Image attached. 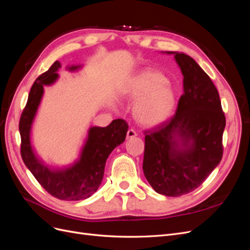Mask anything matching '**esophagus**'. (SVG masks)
I'll use <instances>...</instances> for the list:
<instances>
[{
	"label": "esophagus",
	"mask_w": 250,
	"mask_h": 250,
	"mask_svg": "<svg viewBox=\"0 0 250 250\" xmlns=\"http://www.w3.org/2000/svg\"><path fill=\"white\" fill-rule=\"evenodd\" d=\"M137 137V132H135L133 129H128L127 131V139H131Z\"/></svg>",
	"instance_id": "34e87169"
}]
</instances>
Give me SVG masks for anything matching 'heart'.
<instances>
[{
	"label": "heart",
	"mask_w": 250,
	"mask_h": 250,
	"mask_svg": "<svg viewBox=\"0 0 250 250\" xmlns=\"http://www.w3.org/2000/svg\"><path fill=\"white\" fill-rule=\"evenodd\" d=\"M127 100H137L133 117L141 125L154 126L167 120L176 105V92L165 75L158 72H143L121 89Z\"/></svg>",
	"instance_id": "obj_1"
}]
</instances>
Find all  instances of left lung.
Instances as JSON below:
<instances>
[{
  "instance_id": "obj_1",
  "label": "left lung",
  "mask_w": 250,
  "mask_h": 250,
  "mask_svg": "<svg viewBox=\"0 0 250 250\" xmlns=\"http://www.w3.org/2000/svg\"><path fill=\"white\" fill-rule=\"evenodd\" d=\"M173 54L184 76V94L171 119L145 131L143 171L158 194L178 197L197 188L221 162L225 116L218 90L199 64Z\"/></svg>"
}]
</instances>
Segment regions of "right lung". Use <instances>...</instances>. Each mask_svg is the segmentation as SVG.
<instances>
[{
    "mask_svg": "<svg viewBox=\"0 0 250 250\" xmlns=\"http://www.w3.org/2000/svg\"><path fill=\"white\" fill-rule=\"evenodd\" d=\"M60 66V62H55L47 72L37 77L30 89L19 125L21 154L27 168L49 194L60 200H82L90 197L101 185L105 163L112 150L125 141L128 125L124 120L117 119L106 127H90L77 161L63 168L44 165L32 148L31 128L43 95V86L52 85L58 79L56 72ZM80 67L71 65L66 69L74 72Z\"/></svg>",
    "mask_w": 250,
    "mask_h": 250,
    "instance_id": "right-lung-1",
    "label": "right lung"
}]
</instances>
